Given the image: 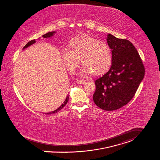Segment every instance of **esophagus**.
I'll use <instances>...</instances> for the list:
<instances>
[{
	"instance_id": "obj_1",
	"label": "esophagus",
	"mask_w": 160,
	"mask_h": 160,
	"mask_svg": "<svg viewBox=\"0 0 160 160\" xmlns=\"http://www.w3.org/2000/svg\"><path fill=\"white\" fill-rule=\"evenodd\" d=\"M76 82H77V83L79 84H85V83L86 82V81L83 80V79H82V80L78 79V80L76 81Z\"/></svg>"
}]
</instances>
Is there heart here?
I'll return each mask as SVG.
<instances>
[{"instance_id": "1", "label": "heart", "mask_w": 160, "mask_h": 160, "mask_svg": "<svg viewBox=\"0 0 160 160\" xmlns=\"http://www.w3.org/2000/svg\"><path fill=\"white\" fill-rule=\"evenodd\" d=\"M68 49H64L61 55L68 70L74 73L79 63L84 65L83 73L92 72L100 75L106 72L112 64V52L106 42L87 35H79L70 42Z\"/></svg>"}]
</instances>
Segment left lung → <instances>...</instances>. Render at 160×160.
I'll return each mask as SVG.
<instances>
[{
    "instance_id": "8db88e82",
    "label": "left lung",
    "mask_w": 160,
    "mask_h": 160,
    "mask_svg": "<svg viewBox=\"0 0 160 160\" xmlns=\"http://www.w3.org/2000/svg\"><path fill=\"white\" fill-rule=\"evenodd\" d=\"M107 43L112 52L109 71L95 81L93 102L104 111H114L130 102L142 81L145 68L131 42L108 34Z\"/></svg>"
}]
</instances>
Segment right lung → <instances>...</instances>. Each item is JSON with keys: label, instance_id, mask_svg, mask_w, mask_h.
Masks as SVG:
<instances>
[{"label": "right lung", "instance_id": "add662e5", "mask_svg": "<svg viewBox=\"0 0 160 160\" xmlns=\"http://www.w3.org/2000/svg\"><path fill=\"white\" fill-rule=\"evenodd\" d=\"M56 32H48V33H46V34H44L43 35L42 37H43V38H49V37H52L53 36V35ZM36 42H35V40H31V41H30L29 42H28V43L26 44L25 46H24V47L23 48V49H26V48H27L28 47H29L30 46V45H32V44H33V43H35ZM68 96H67V97H66V99H65V100L63 102V103L56 110H55V111H52V112H48V113H46V114H55V113H56V112H58L60 110H61L65 105H66V104L67 103V102L68 101Z\"/></svg>", "mask_w": 160, "mask_h": 160}]
</instances>
